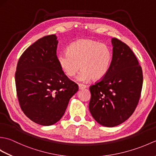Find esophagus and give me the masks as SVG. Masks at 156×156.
Wrapping results in <instances>:
<instances>
[{"label":"esophagus","mask_w":156,"mask_h":156,"mask_svg":"<svg viewBox=\"0 0 156 156\" xmlns=\"http://www.w3.org/2000/svg\"><path fill=\"white\" fill-rule=\"evenodd\" d=\"M78 87H79V89H80V90H82V89H84V88H87V86L84 85V84H79Z\"/></svg>","instance_id":"34e87169"}]
</instances>
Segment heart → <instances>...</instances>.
<instances>
[{
    "mask_svg": "<svg viewBox=\"0 0 156 156\" xmlns=\"http://www.w3.org/2000/svg\"><path fill=\"white\" fill-rule=\"evenodd\" d=\"M59 67L68 77H73L80 69L78 80L88 82L91 78L101 80L107 74L112 59L109 46L91 39H80L69 46L68 52L58 55Z\"/></svg>",
    "mask_w": 156,
    "mask_h": 156,
    "instance_id": "obj_1",
    "label": "heart"
}]
</instances>
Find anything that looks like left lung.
I'll return each mask as SVG.
<instances>
[{"instance_id":"1","label":"left lung","mask_w":156,"mask_h":156,"mask_svg":"<svg viewBox=\"0 0 156 156\" xmlns=\"http://www.w3.org/2000/svg\"><path fill=\"white\" fill-rule=\"evenodd\" d=\"M112 59L107 74L90 87L89 111L97 122L112 127L131 117L138 105L143 72L129 46L112 39Z\"/></svg>"}]
</instances>
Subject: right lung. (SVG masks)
<instances>
[{
	"mask_svg": "<svg viewBox=\"0 0 156 156\" xmlns=\"http://www.w3.org/2000/svg\"><path fill=\"white\" fill-rule=\"evenodd\" d=\"M57 37L44 36L26 49L16 66L15 85L20 107L31 121L49 126L60 119L78 86L59 67Z\"/></svg>",
	"mask_w": 156,
	"mask_h": 156,
	"instance_id": "1",
	"label": "right lung"
}]
</instances>
